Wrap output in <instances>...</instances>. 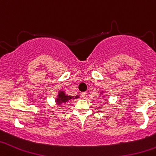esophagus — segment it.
I'll return each instance as SVG.
<instances>
[{"instance_id": "esophagus-1", "label": "esophagus", "mask_w": 156, "mask_h": 156, "mask_svg": "<svg viewBox=\"0 0 156 156\" xmlns=\"http://www.w3.org/2000/svg\"><path fill=\"white\" fill-rule=\"evenodd\" d=\"M81 96H82V97L83 98V99H85V98H86V97H87V94H86V93L85 92H83L81 94Z\"/></svg>"}]
</instances>
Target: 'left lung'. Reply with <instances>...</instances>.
I'll use <instances>...</instances> for the list:
<instances>
[{
	"label": "left lung",
	"instance_id": "1",
	"mask_svg": "<svg viewBox=\"0 0 156 156\" xmlns=\"http://www.w3.org/2000/svg\"><path fill=\"white\" fill-rule=\"evenodd\" d=\"M103 94H104V91H101V93H100V96L102 95ZM105 97V96H103V97Z\"/></svg>",
	"mask_w": 156,
	"mask_h": 156
}]
</instances>
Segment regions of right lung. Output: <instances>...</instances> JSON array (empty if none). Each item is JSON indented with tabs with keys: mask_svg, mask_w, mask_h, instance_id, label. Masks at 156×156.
I'll return each instance as SVG.
<instances>
[{
	"mask_svg": "<svg viewBox=\"0 0 156 156\" xmlns=\"http://www.w3.org/2000/svg\"><path fill=\"white\" fill-rule=\"evenodd\" d=\"M80 97L79 96H75V97H70V96L67 95L64 90H59L58 94H57V97L56 98L55 101L57 103V105H62L63 103L69 102L71 99H77Z\"/></svg>",
	"mask_w": 156,
	"mask_h": 156,
	"instance_id": "1",
	"label": "right lung"
}]
</instances>
